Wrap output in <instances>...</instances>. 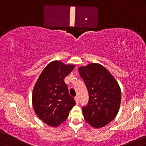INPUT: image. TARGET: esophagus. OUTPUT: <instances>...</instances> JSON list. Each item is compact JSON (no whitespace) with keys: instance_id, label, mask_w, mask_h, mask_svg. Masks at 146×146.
Wrapping results in <instances>:
<instances>
[{"instance_id":"esophagus-1","label":"esophagus","mask_w":146,"mask_h":146,"mask_svg":"<svg viewBox=\"0 0 146 146\" xmlns=\"http://www.w3.org/2000/svg\"><path fill=\"white\" fill-rule=\"evenodd\" d=\"M75 100L76 101V103H77V104H78L79 103V98H78V96H76L75 98Z\"/></svg>"}]
</instances>
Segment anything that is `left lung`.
<instances>
[{
  "instance_id": "8db88e82",
  "label": "left lung",
  "mask_w": 146,
  "mask_h": 146,
  "mask_svg": "<svg viewBox=\"0 0 146 146\" xmlns=\"http://www.w3.org/2000/svg\"><path fill=\"white\" fill-rule=\"evenodd\" d=\"M89 94L86 106L82 108L84 119L95 128L107 125L116 116L121 102V90L107 69L98 64L78 69Z\"/></svg>"
}]
</instances>
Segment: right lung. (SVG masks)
I'll return each mask as SVG.
<instances>
[{
	"instance_id": "1",
	"label": "right lung",
	"mask_w": 146,
	"mask_h": 146,
	"mask_svg": "<svg viewBox=\"0 0 146 146\" xmlns=\"http://www.w3.org/2000/svg\"><path fill=\"white\" fill-rule=\"evenodd\" d=\"M75 68L54 61L48 64L34 86L32 104L34 111L45 123L57 127L68 118L75 101L69 94L64 78Z\"/></svg>"
}]
</instances>
